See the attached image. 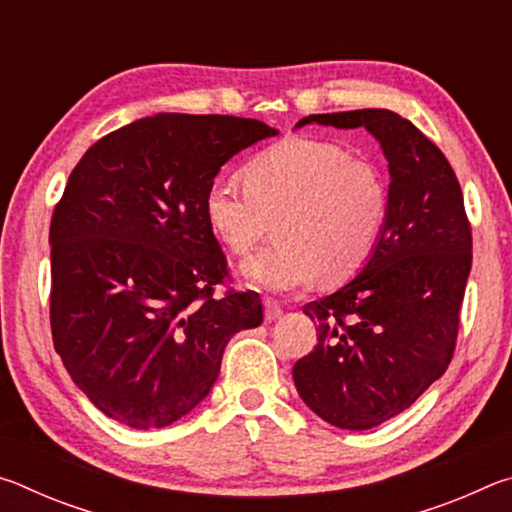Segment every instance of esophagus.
<instances>
[{
  "label": "esophagus",
  "mask_w": 512,
  "mask_h": 512,
  "mask_svg": "<svg viewBox=\"0 0 512 512\" xmlns=\"http://www.w3.org/2000/svg\"><path fill=\"white\" fill-rule=\"evenodd\" d=\"M264 316H266L268 323H273V320L280 318V316H282L280 302L273 300V298H266V300H264Z\"/></svg>",
  "instance_id": "esophagus-1"
}]
</instances>
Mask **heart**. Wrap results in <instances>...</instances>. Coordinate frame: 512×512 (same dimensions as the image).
<instances>
[{"instance_id": "heart-1", "label": "heart", "mask_w": 512, "mask_h": 512, "mask_svg": "<svg viewBox=\"0 0 512 512\" xmlns=\"http://www.w3.org/2000/svg\"><path fill=\"white\" fill-rule=\"evenodd\" d=\"M244 187L210 185L205 219L216 239L246 255L275 221V244L241 271L271 291L305 289L320 275L339 284L359 273L388 216V185L377 164L332 142L289 137L255 153L241 169Z\"/></svg>"}]
</instances>
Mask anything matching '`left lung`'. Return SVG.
Returning a JSON list of instances; mask_svg holds the SVG:
<instances>
[{
  "mask_svg": "<svg viewBox=\"0 0 512 512\" xmlns=\"http://www.w3.org/2000/svg\"><path fill=\"white\" fill-rule=\"evenodd\" d=\"M363 126L391 171L388 216L363 271L305 305L318 343L293 366L311 411L339 429L391 420L418 400L454 357L472 228L445 153L409 119L366 108L309 115L298 126Z\"/></svg>",
  "mask_w": 512,
  "mask_h": 512,
  "instance_id": "8db88e82",
  "label": "left lung"
}]
</instances>
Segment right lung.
<instances>
[{
  "label": "right lung",
  "mask_w": 512,
  "mask_h": 512,
  "mask_svg": "<svg viewBox=\"0 0 512 512\" xmlns=\"http://www.w3.org/2000/svg\"><path fill=\"white\" fill-rule=\"evenodd\" d=\"M277 131L230 115L162 112L94 142L49 228V318L74 384L112 420L160 429L210 393L223 350L264 318L230 280L205 192L232 155Z\"/></svg>",
  "instance_id": "add662e5"
}]
</instances>
